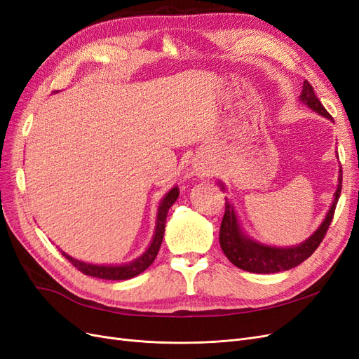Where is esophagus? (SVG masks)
<instances>
[{
  "instance_id": "obj_1",
  "label": "esophagus",
  "mask_w": 359,
  "mask_h": 359,
  "mask_svg": "<svg viewBox=\"0 0 359 359\" xmlns=\"http://www.w3.org/2000/svg\"><path fill=\"white\" fill-rule=\"evenodd\" d=\"M193 169H194V173H196V175H198V177H201V178L206 177V175H208V173H210V169H208V166H205L203 163H201V161L194 163Z\"/></svg>"
}]
</instances>
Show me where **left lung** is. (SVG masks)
Here are the masks:
<instances>
[{
    "instance_id": "1",
    "label": "left lung",
    "mask_w": 359,
    "mask_h": 359,
    "mask_svg": "<svg viewBox=\"0 0 359 359\" xmlns=\"http://www.w3.org/2000/svg\"><path fill=\"white\" fill-rule=\"evenodd\" d=\"M299 100L301 103L310 107L311 111L325 118L332 119V116L327 112V109H325L322 103L319 102L316 94H314L313 86L310 85L309 81H304ZM341 180H343V172L340 166L339 184H337V190L334 193L332 203L330 206L327 215H325L323 222L306 241H302L301 244H297V245H290V247L268 245V244L255 241L253 238H250L241 227L240 219H238L233 205L231 203V201H227V198H224L226 210H224L223 222L220 226V245H222L223 253L235 266L248 271V273H256V274H273V273H280V271H287L298 266L301 262H304V260L309 259L314 253V250L319 247L325 233H327L328 227L332 222L335 205L340 198ZM219 186L223 191L226 190L224 184L222 181H219Z\"/></svg>"
}]
</instances>
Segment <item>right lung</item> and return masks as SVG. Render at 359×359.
<instances>
[{"label":"right lung","instance_id":"add662e5","mask_svg":"<svg viewBox=\"0 0 359 359\" xmlns=\"http://www.w3.org/2000/svg\"><path fill=\"white\" fill-rule=\"evenodd\" d=\"M57 93V91H55ZM180 196V190L177 186H173L165 196H163L158 210H157V219H156V229L153 240H151L149 245L147 247L145 252L140 255L137 259L132 260V262L121 264V265H95V264H88L83 262V260H78L72 256H69L66 252H60L62 256L66 257L72 265L78 268L81 273L91 276L95 278H103V280H128L139 276L144 271L154 262V259L158 253L161 241H163V235H165V224H166V217L168 211L170 206L175 203V201Z\"/></svg>","mask_w":359,"mask_h":359}]
</instances>
